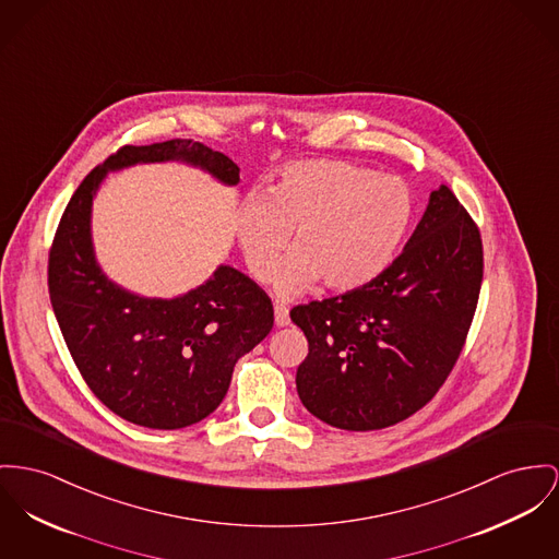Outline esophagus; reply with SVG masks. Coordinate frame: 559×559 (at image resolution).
<instances>
[{"label":"esophagus","mask_w":559,"mask_h":559,"mask_svg":"<svg viewBox=\"0 0 559 559\" xmlns=\"http://www.w3.org/2000/svg\"><path fill=\"white\" fill-rule=\"evenodd\" d=\"M275 326H288L290 322V313H288V307L282 305V302H275Z\"/></svg>","instance_id":"1"}]
</instances>
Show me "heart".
<instances>
[{
  "mask_svg": "<svg viewBox=\"0 0 559 559\" xmlns=\"http://www.w3.org/2000/svg\"><path fill=\"white\" fill-rule=\"evenodd\" d=\"M413 216L415 194L399 176L335 158L298 160L264 199L246 201L237 235L248 269L266 282L293 233L295 252L275 271L282 295L316 280L329 290H354L396 259Z\"/></svg>",
  "mask_w": 559,
  "mask_h": 559,
  "instance_id": "heart-1",
  "label": "heart"
}]
</instances>
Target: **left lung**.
<instances>
[{
  "label": "left lung",
  "instance_id": "1",
  "mask_svg": "<svg viewBox=\"0 0 559 559\" xmlns=\"http://www.w3.org/2000/svg\"><path fill=\"white\" fill-rule=\"evenodd\" d=\"M484 282L479 226L451 188L430 194L403 254L369 284L290 311L309 341L302 405L354 432L426 407L453 371Z\"/></svg>",
  "mask_w": 559,
  "mask_h": 559
}]
</instances>
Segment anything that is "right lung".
<instances>
[{"label": "right lung", "mask_w": 559, "mask_h": 559, "mask_svg": "<svg viewBox=\"0 0 559 559\" xmlns=\"http://www.w3.org/2000/svg\"><path fill=\"white\" fill-rule=\"evenodd\" d=\"M171 158L239 182V167L201 142L120 146L75 188L48 252V295L82 379L116 415L154 430L187 428L216 411L235 362L273 329L271 298L233 266L171 300L129 295L99 271L91 246L99 182L108 169Z\"/></svg>", "instance_id": "right-lung-1"}]
</instances>
